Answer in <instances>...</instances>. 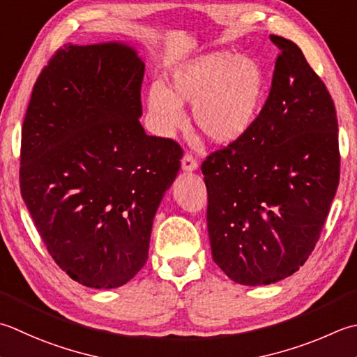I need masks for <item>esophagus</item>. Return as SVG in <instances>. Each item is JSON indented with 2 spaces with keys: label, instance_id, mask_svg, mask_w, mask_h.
Instances as JSON below:
<instances>
[{
  "label": "esophagus",
  "instance_id": "1",
  "mask_svg": "<svg viewBox=\"0 0 357 357\" xmlns=\"http://www.w3.org/2000/svg\"><path fill=\"white\" fill-rule=\"evenodd\" d=\"M181 167L184 172H195L198 169V162L190 155H184L183 160H181Z\"/></svg>",
  "mask_w": 357,
  "mask_h": 357
}]
</instances>
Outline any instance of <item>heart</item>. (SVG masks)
I'll return each instance as SVG.
<instances>
[{"label": "heart", "instance_id": "1", "mask_svg": "<svg viewBox=\"0 0 357 357\" xmlns=\"http://www.w3.org/2000/svg\"><path fill=\"white\" fill-rule=\"evenodd\" d=\"M266 75L249 55L212 51L181 63L169 88L153 85L146 107L159 136H172L185 123L184 103H192L197 128L216 145L241 139L260 111Z\"/></svg>", "mask_w": 357, "mask_h": 357}]
</instances>
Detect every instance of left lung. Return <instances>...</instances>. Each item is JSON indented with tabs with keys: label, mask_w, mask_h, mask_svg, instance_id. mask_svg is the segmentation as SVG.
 I'll return each instance as SVG.
<instances>
[{
	"label": "left lung",
	"mask_w": 357,
	"mask_h": 357,
	"mask_svg": "<svg viewBox=\"0 0 357 357\" xmlns=\"http://www.w3.org/2000/svg\"><path fill=\"white\" fill-rule=\"evenodd\" d=\"M271 41L280 54L263 109L246 135L201 165L213 261L246 286L303 266L339 185L331 96L294 41Z\"/></svg>",
	"instance_id": "8db88e82"
}]
</instances>
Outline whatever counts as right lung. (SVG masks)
Returning <instances> with one entry per match:
<instances>
[{"label": "right lung", "instance_id": "right-lung-1", "mask_svg": "<svg viewBox=\"0 0 357 357\" xmlns=\"http://www.w3.org/2000/svg\"><path fill=\"white\" fill-rule=\"evenodd\" d=\"M145 63L123 41L65 45L35 83L20 187L55 263L113 289L149 260L153 220L183 150L141 125Z\"/></svg>", "mask_w": 357, "mask_h": 357}]
</instances>
